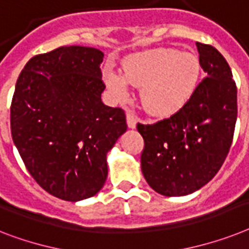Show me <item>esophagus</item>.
Returning a JSON list of instances; mask_svg holds the SVG:
<instances>
[{"label": "esophagus", "mask_w": 249, "mask_h": 249, "mask_svg": "<svg viewBox=\"0 0 249 249\" xmlns=\"http://www.w3.org/2000/svg\"><path fill=\"white\" fill-rule=\"evenodd\" d=\"M126 120H127V126H128V128H136L137 117L135 116L132 112L126 113Z\"/></svg>", "instance_id": "obj_1"}]
</instances>
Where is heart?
<instances>
[{"label":"heart","instance_id":"heart-1","mask_svg":"<svg viewBox=\"0 0 249 249\" xmlns=\"http://www.w3.org/2000/svg\"><path fill=\"white\" fill-rule=\"evenodd\" d=\"M200 61L190 52L174 48H154L127 55L123 76L104 73L108 89L118 99L128 95V84L140 89V100L147 114L165 118L176 114L196 89Z\"/></svg>","mask_w":249,"mask_h":249}]
</instances>
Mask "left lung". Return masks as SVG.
<instances>
[{"label": "left lung", "mask_w": 249, "mask_h": 249, "mask_svg": "<svg viewBox=\"0 0 249 249\" xmlns=\"http://www.w3.org/2000/svg\"><path fill=\"white\" fill-rule=\"evenodd\" d=\"M196 46L206 79L170 118L137 124L145 141L141 170L149 186L163 196H187L209 183L229 153L237 122L231 67L213 47Z\"/></svg>", "instance_id": "left-lung-1"}]
</instances>
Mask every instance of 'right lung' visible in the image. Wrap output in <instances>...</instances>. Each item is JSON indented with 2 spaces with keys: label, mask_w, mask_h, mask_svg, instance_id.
Segmentation results:
<instances>
[{
  "label": "right lung",
  "mask_w": 249,
  "mask_h": 249,
  "mask_svg": "<svg viewBox=\"0 0 249 249\" xmlns=\"http://www.w3.org/2000/svg\"><path fill=\"white\" fill-rule=\"evenodd\" d=\"M104 53L59 47L29 59L11 103V135L26 169L39 186L77 202L102 190L107 154L126 132L121 108L102 102Z\"/></svg>",
  "instance_id": "add662e5"
}]
</instances>
